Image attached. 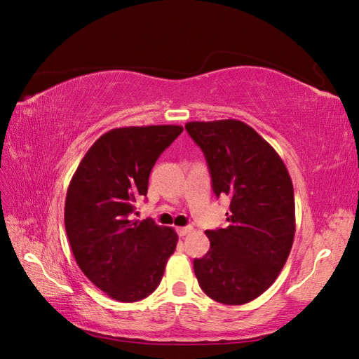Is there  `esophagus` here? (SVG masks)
Masks as SVG:
<instances>
[{
  "label": "esophagus",
  "mask_w": 359,
  "mask_h": 359,
  "mask_svg": "<svg viewBox=\"0 0 359 359\" xmlns=\"http://www.w3.org/2000/svg\"><path fill=\"white\" fill-rule=\"evenodd\" d=\"M193 231V227L191 226H184V227H177V232H178V235L180 236H184V235H187V233H190Z\"/></svg>",
  "instance_id": "34e87169"
}]
</instances>
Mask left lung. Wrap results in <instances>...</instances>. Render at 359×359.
<instances>
[{
    "label": "left lung",
    "instance_id": "left-lung-1",
    "mask_svg": "<svg viewBox=\"0 0 359 359\" xmlns=\"http://www.w3.org/2000/svg\"><path fill=\"white\" fill-rule=\"evenodd\" d=\"M187 133L208 163L217 198L231 201L224 229L206 231L210 252L193 260L201 289L226 306H241L274 283L295 236V199L283 160L238 119L193 121Z\"/></svg>",
    "mask_w": 359,
    "mask_h": 359
}]
</instances>
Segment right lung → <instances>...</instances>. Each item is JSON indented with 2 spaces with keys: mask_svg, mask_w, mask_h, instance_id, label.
<instances>
[{
  "mask_svg": "<svg viewBox=\"0 0 359 359\" xmlns=\"http://www.w3.org/2000/svg\"><path fill=\"white\" fill-rule=\"evenodd\" d=\"M181 132V126L114 128L86 151L70 181L64 223L76 264L116 301L151 295L175 252L172 227L128 217L147 196L157 158Z\"/></svg>",
  "mask_w": 359,
  "mask_h": 359,
  "instance_id": "add662e5",
  "label": "right lung"
}]
</instances>
